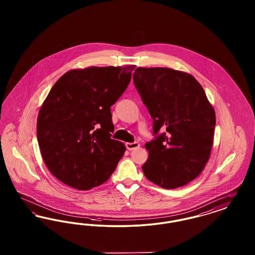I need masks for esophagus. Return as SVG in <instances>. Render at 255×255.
I'll use <instances>...</instances> for the list:
<instances>
[{
	"label": "esophagus",
	"instance_id": "34e87169",
	"mask_svg": "<svg viewBox=\"0 0 255 255\" xmlns=\"http://www.w3.org/2000/svg\"><path fill=\"white\" fill-rule=\"evenodd\" d=\"M139 147V143L138 142H127L126 143V148L129 150V151H132L135 148H138Z\"/></svg>",
	"mask_w": 255,
	"mask_h": 255
}]
</instances>
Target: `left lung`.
I'll return each instance as SVG.
<instances>
[{
    "instance_id": "1",
    "label": "left lung",
    "mask_w": 255,
    "mask_h": 255,
    "mask_svg": "<svg viewBox=\"0 0 255 255\" xmlns=\"http://www.w3.org/2000/svg\"><path fill=\"white\" fill-rule=\"evenodd\" d=\"M133 84L153 119L155 139L142 171L166 189L196 179L210 157L215 111L201 84L189 73L168 68H137ZM159 130L164 133L158 134Z\"/></svg>"
}]
</instances>
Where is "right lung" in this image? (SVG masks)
Masks as SVG:
<instances>
[{
  "label": "right lung",
  "mask_w": 255,
  "mask_h": 255,
  "mask_svg": "<svg viewBox=\"0 0 255 255\" xmlns=\"http://www.w3.org/2000/svg\"><path fill=\"white\" fill-rule=\"evenodd\" d=\"M134 66L89 67L63 74L41 106L37 138L50 173L78 190L109 180L126 150L111 138V106L129 85Z\"/></svg>",
  "instance_id": "add662e5"
}]
</instances>
